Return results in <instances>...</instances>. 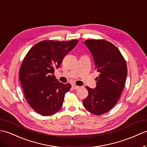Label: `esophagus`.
I'll use <instances>...</instances> for the list:
<instances>
[{
	"label": "esophagus",
	"mask_w": 147,
	"mask_h": 147,
	"mask_svg": "<svg viewBox=\"0 0 147 147\" xmlns=\"http://www.w3.org/2000/svg\"><path fill=\"white\" fill-rule=\"evenodd\" d=\"M71 87H72V88L74 89V90H78V89L80 88V87L79 86H77V85H72V86H71Z\"/></svg>",
	"instance_id": "1"
}]
</instances>
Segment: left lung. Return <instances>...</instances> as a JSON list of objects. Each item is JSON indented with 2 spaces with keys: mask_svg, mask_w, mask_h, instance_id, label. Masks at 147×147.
Segmentation results:
<instances>
[{
  "mask_svg": "<svg viewBox=\"0 0 147 147\" xmlns=\"http://www.w3.org/2000/svg\"><path fill=\"white\" fill-rule=\"evenodd\" d=\"M85 45L94 57L96 78L95 89L86 87L87 97L83 101L86 110L95 115L105 113L119 100L127 76V66L124 57L112 43L103 39H88Z\"/></svg>",
  "mask_w": 147,
  "mask_h": 147,
  "instance_id": "8db88e82",
  "label": "left lung"
}]
</instances>
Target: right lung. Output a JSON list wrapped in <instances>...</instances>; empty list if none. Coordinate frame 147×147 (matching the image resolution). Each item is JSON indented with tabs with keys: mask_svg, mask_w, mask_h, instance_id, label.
<instances>
[{
	"mask_svg": "<svg viewBox=\"0 0 147 147\" xmlns=\"http://www.w3.org/2000/svg\"><path fill=\"white\" fill-rule=\"evenodd\" d=\"M77 43V40H43L24 57L19 70L20 84L28 104L42 116L52 115L62 107L71 85L60 82L53 74Z\"/></svg>",
	"mask_w": 147,
	"mask_h": 147,
	"instance_id": "right-lung-1",
	"label": "right lung"
}]
</instances>
